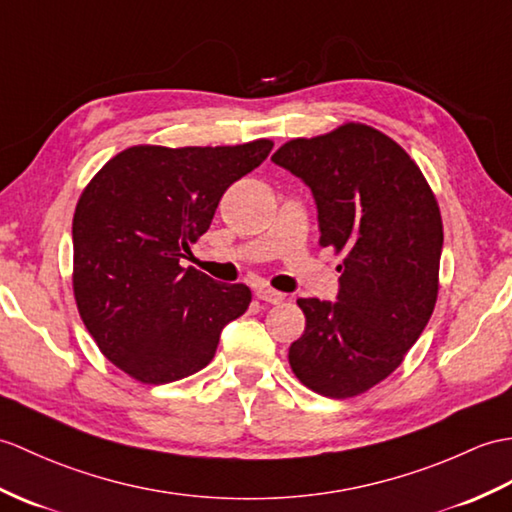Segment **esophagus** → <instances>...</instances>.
Listing matches in <instances>:
<instances>
[{
    "mask_svg": "<svg viewBox=\"0 0 512 512\" xmlns=\"http://www.w3.org/2000/svg\"><path fill=\"white\" fill-rule=\"evenodd\" d=\"M255 294H257L259 301H266V303H272V305H279V303H283V299H285V296H283L281 292L268 288V285H259V288L255 290Z\"/></svg>",
    "mask_w": 512,
    "mask_h": 512,
    "instance_id": "34e87169",
    "label": "esophagus"
}]
</instances>
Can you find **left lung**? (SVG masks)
<instances>
[{
	"mask_svg": "<svg viewBox=\"0 0 512 512\" xmlns=\"http://www.w3.org/2000/svg\"><path fill=\"white\" fill-rule=\"evenodd\" d=\"M272 161L310 185L320 246L344 255L336 303L296 301L305 331L290 366L318 395L358 397L395 371L434 312L441 209L410 154L360 122L285 141Z\"/></svg>",
	"mask_w": 512,
	"mask_h": 512,
	"instance_id": "1",
	"label": "left lung"
}]
</instances>
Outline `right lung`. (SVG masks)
<instances>
[{"label": "right lung", "mask_w": 512, "mask_h": 512, "mask_svg": "<svg viewBox=\"0 0 512 512\" xmlns=\"http://www.w3.org/2000/svg\"><path fill=\"white\" fill-rule=\"evenodd\" d=\"M270 139L240 146H130L78 198L74 299L106 360L141 384H170L216 355L220 331L253 294L183 268L229 185L268 157Z\"/></svg>", "instance_id": "right-lung-1"}]
</instances>
